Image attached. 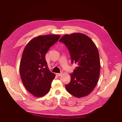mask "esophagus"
Here are the masks:
<instances>
[{"mask_svg":"<svg viewBox=\"0 0 122 122\" xmlns=\"http://www.w3.org/2000/svg\"><path fill=\"white\" fill-rule=\"evenodd\" d=\"M62 75V73H56V75L57 76H60Z\"/></svg>","mask_w":122,"mask_h":122,"instance_id":"1","label":"esophagus"}]
</instances>
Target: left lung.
Wrapping results in <instances>:
<instances>
[{"instance_id": "8db88e82", "label": "left lung", "mask_w": 122, "mask_h": 122, "mask_svg": "<svg viewBox=\"0 0 122 122\" xmlns=\"http://www.w3.org/2000/svg\"><path fill=\"white\" fill-rule=\"evenodd\" d=\"M59 41L68 48L72 64L78 65L70 74L71 81L65 86L66 90L75 97L87 96L96 86L100 75L101 66L96 46L88 36L80 33L64 35Z\"/></svg>"}]
</instances>
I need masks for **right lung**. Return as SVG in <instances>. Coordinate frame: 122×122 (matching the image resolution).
Listing matches in <instances>:
<instances>
[{"instance_id": "1", "label": "right lung", "mask_w": 122, "mask_h": 122, "mask_svg": "<svg viewBox=\"0 0 122 122\" xmlns=\"http://www.w3.org/2000/svg\"><path fill=\"white\" fill-rule=\"evenodd\" d=\"M60 36L55 35L36 36L24 49L19 68L21 78L26 89L36 97L44 96L50 91L55 75L50 72L45 55Z\"/></svg>"}]
</instances>
